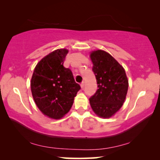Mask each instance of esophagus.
<instances>
[{"label": "esophagus", "mask_w": 160, "mask_h": 160, "mask_svg": "<svg viewBox=\"0 0 160 160\" xmlns=\"http://www.w3.org/2000/svg\"><path fill=\"white\" fill-rule=\"evenodd\" d=\"M80 86H81V88L84 89V82H82V83H81Z\"/></svg>", "instance_id": "obj_1"}]
</instances>
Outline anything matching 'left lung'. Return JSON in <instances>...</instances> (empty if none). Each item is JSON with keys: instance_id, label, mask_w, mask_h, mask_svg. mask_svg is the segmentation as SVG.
Here are the masks:
<instances>
[{"instance_id": "8db88e82", "label": "left lung", "mask_w": 160, "mask_h": 160, "mask_svg": "<svg viewBox=\"0 0 160 160\" xmlns=\"http://www.w3.org/2000/svg\"><path fill=\"white\" fill-rule=\"evenodd\" d=\"M89 58L98 87L89 103L98 117L108 119L123 106L129 87L128 77L122 65L107 52L93 50Z\"/></svg>"}]
</instances>
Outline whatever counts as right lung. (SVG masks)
<instances>
[{
	"instance_id": "add662e5",
	"label": "right lung",
	"mask_w": 160,
	"mask_h": 160,
	"mask_svg": "<svg viewBox=\"0 0 160 160\" xmlns=\"http://www.w3.org/2000/svg\"><path fill=\"white\" fill-rule=\"evenodd\" d=\"M68 49H58L43 58L35 67L30 89L35 103L44 116L62 118L73 106L81 89L69 68L63 66Z\"/></svg>"
}]
</instances>
